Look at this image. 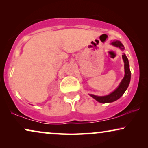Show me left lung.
I'll return each instance as SVG.
<instances>
[{
  "instance_id": "obj_1",
  "label": "left lung",
  "mask_w": 148,
  "mask_h": 148,
  "mask_svg": "<svg viewBox=\"0 0 148 148\" xmlns=\"http://www.w3.org/2000/svg\"><path fill=\"white\" fill-rule=\"evenodd\" d=\"M111 44L113 46H116V47H118L121 48V50H123L125 49L124 46L123 44L121 43L120 41H113ZM123 61H124L125 63V76L124 78L123 79L121 82L119 84L116 90H115L114 92L110 93V94L107 95V96H95V95L93 94H90L91 96L93 98H94L95 100L98 102L100 103H110L112 102H114L121 98V96H123V94H124L125 91L127 90V88H128L129 83H130L131 80V71L130 69H129V60L128 58L125 55V54H123L122 55Z\"/></svg>"
}]
</instances>
